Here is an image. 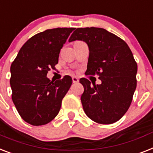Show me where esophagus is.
I'll use <instances>...</instances> for the list:
<instances>
[{"instance_id": "esophagus-1", "label": "esophagus", "mask_w": 153, "mask_h": 153, "mask_svg": "<svg viewBox=\"0 0 153 153\" xmlns=\"http://www.w3.org/2000/svg\"><path fill=\"white\" fill-rule=\"evenodd\" d=\"M72 81H73V82H74V83H78L79 82V79H78V78H77V77H75V76L72 77Z\"/></svg>"}]
</instances>
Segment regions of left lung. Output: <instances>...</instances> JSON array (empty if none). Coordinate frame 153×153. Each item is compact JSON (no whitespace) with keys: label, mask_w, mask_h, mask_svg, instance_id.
Listing matches in <instances>:
<instances>
[{"label":"left lung","mask_w":153,"mask_h":153,"mask_svg":"<svg viewBox=\"0 0 153 153\" xmlns=\"http://www.w3.org/2000/svg\"><path fill=\"white\" fill-rule=\"evenodd\" d=\"M80 40L89 50L85 74L99 75L96 85L82 78L81 97L84 111L93 121L111 124L120 120L132 102L137 86V65L130 48L123 39L103 28H77L69 42Z\"/></svg>","instance_id":"obj_1"}]
</instances>
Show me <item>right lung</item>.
Returning <instances> with one entry per match:
<instances>
[{
  "label": "right lung",
  "instance_id": "add662e5",
  "mask_svg": "<svg viewBox=\"0 0 153 153\" xmlns=\"http://www.w3.org/2000/svg\"><path fill=\"white\" fill-rule=\"evenodd\" d=\"M74 28H54L38 33L23 45L11 65L12 99L21 118L33 126L48 123L59 113L63 98L72 84L65 75L50 81L60 49Z\"/></svg>",
  "mask_w": 153,
  "mask_h": 153
}]
</instances>
